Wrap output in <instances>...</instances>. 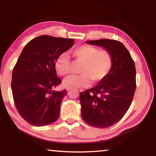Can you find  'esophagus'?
<instances>
[{"label": "esophagus", "instance_id": "esophagus-1", "mask_svg": "<svg viewBox=\"0 0 156 156\" xmlns=\"http://www.w3.org/2000/svg\"><path fill=\"white\" fill-rule=\"evenodd\" d=\"M66 89H67V91H69L71 90V88H70V87H67V88H66Z\"/></svg>", "mask_w": 156, "mask_h": 156}]
</instances>
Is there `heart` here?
Masks as SVG:
<instances>
[{"label":"heart","mask_w":156,"mask_h":156,"mask_svg":"<svg viewBox=\"0 0 156 156\" xmlns=\"http://www.w3.org/2000/svg\"><path fill=\"white\" fill-rule=\"evenodd\" d=\"M74 60L82 63L79 75L67 77L64 82L67 87H86L91 82L97 84L104 80L110 73L114 65V59L109 51L99 50L96 47L84 44L70 51ZM71 61L69 55L62 53L57 57L55 68L61 76H66L70 72Z\"/></svg>","instance_id":"heart-1"}]
</instances>
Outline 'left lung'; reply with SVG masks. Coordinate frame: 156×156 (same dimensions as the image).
I'll list each match as a JSON object with an SVG mask.
<instances>
[{
	"label": "left lung",
	"instance_id": "8db88e82",
	"mask_svg": "<svg viewBox=\"0 0 156 156\" xmlns=\"http://www.w3.org/2000/svg\"><path fill=\"white\" fill-rule=\"evenodd\" d=\"M87 43L103 47L114 59L108 76L97 86L80 94L83 120L91 126L104 129L120 121L131 106L136 88L135 63L118 40L100 39Z\"/></svg>",
	"mask_w": 156,
	"mask_h": 156
}]
</instances>
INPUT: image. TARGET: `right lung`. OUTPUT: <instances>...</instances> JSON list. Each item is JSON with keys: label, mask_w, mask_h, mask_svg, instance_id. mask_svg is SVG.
<instances>
[{"label": "right lung", "mask_w": 156, "mask_h": 156, "mask_svg": "<svg viewBox=\"0 0 156 156\" xmlns=\"http://www.w3.org/2000/svg\"><path fill=\"white\" fill-rule=\"evenodd\" d=\"M74 41L41 35L30 40L21 52L12 69L11 89L17 110L30 124L43 126L58 119L67 91L54 90L62 82L55 63Z\"/></svg>", "instance_id": "obj_1"}]
</instances>
